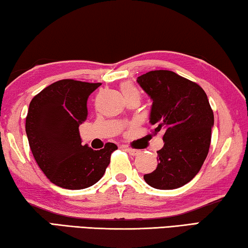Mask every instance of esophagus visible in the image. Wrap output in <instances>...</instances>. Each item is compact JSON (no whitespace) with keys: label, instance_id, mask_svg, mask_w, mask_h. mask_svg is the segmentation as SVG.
<instances>
[{"label":"esophagus","instance_id":"obj_1","mask_svg":"<svg viewBox=\"0 0 248 248\" xmlns=\"http://www.w3.org/2000/svg\"><path fill=\"white\" fill-rule=\"evenodd\" d=\"M125 151H126L129 154V155H132V156H136L140 153V151H137V149H133V148H129V147H125Z\"/></svg>","mask_w":248,"mask_h":248}]
</instances>
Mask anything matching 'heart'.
I'll list each match as a JSON object with an SVG mask.
<instances>
[{
  "label": "heart",
  "mask_w": 248,
  "mask_h": 248,
  "mask_svg": "<svg viewBox=\"0 0 248 248\" xmlns=\"http://www.w3.org/2000/svg\"><path fill=\"white\" fill-rule=\"evenodd\" d=\"M122 89V92H123V94H126V93H132V92H137L135 90V88H134L132 84L129 83H123L121 86Z\"/></svg>",
  "instance_id": "obj_1"
}]
</instances>
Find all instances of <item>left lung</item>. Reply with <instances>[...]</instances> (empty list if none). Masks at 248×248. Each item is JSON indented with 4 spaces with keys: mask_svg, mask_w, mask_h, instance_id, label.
<instances>
[{
    "mask_svg": "<svg viewBox=\"0 0 248 248\" xmlns=\"http://www.w3.org/2000/svg\"><path fill=\"white\" fill-rule=\"evenodd\" d=\"M137 82L152 97L151 123L164 131L158 165L144 179L153 188L177 189L191 181L208 156L214 115L198 83L169 70L141 75Z\"/></svg>",
    "mask_w": 248,
    "mask_h": 248,
    "instance_id": "1",
    "label": "left lung"
}]
</instances>
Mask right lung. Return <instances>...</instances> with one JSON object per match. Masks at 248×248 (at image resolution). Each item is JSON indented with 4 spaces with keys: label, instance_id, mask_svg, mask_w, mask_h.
<instances>
[{
    "label": "right lung",
    "instance_id": "right-lung-1",
    "mask_svg": "<svg viewBox=\"0 0 248 248\" xmlns=\"http://www.w3.org/2000/svg\"><path fill=\"white\" fill-rule=\"evenodd\" d=\"M100 86L59 80L30 103L25 128L32 156L48 179L62 188L80 190L96 184L117 149L113 143L100 151L81 144L79 125L88 117V97Z\"/></svg>",
    "mask_w": 248,
    "mask_h": 248
}]
</instances>
